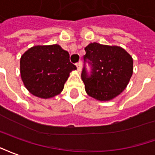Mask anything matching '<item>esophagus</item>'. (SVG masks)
I'll return each mask as SVG.
<instances>
[{
	"label": "esophagus",
	"instance_id": "esophagus-1",
	"mask_svg": "<svg viewBox=\"0 0 155 155\" xmlns=\"http://www.w3.org/2000/svg\"><path fill=\"white\" fill-rule=\"evenodd\" d=\"M76 65H77V68H78V72H80V71L82 70V62L80 61V62H78V63L76 64Z\"/></svg>",
	"mask_w": 155,
	"mask_h": 155
}]
</instances>
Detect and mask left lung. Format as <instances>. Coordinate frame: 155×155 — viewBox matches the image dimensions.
<instances>
[{
  "mask_svg": "<svg viewBox=\"0 0 155 155\" xmlns=\"http://www.w3.org/2000/svg\"><path fill=\"white\" fill-rule=\"evenodd\" d=\"M84 61H88L89 76L85 67L82 79L87 94L98 101L112 100L122 92L133 74V58L119 46L91 43L85 48Z\"/></svg>",
  "mask_w": 155,
  "mask_h": 155,
  "instance_id": "left-lung-1",
  "label": "left lung"
}]
</instances>
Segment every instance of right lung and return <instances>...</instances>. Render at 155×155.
<instances>
[{"instance_id": "add662e5", "label": "right lung", "mask_w": 155, "mask_h": 155, "mask_svg": "<svg viewBox=\"0 0 155 155\" xmlns=\"http://www.w3.org/2000/svg\"><path fill=\"white\" fill-rule=\"evenodd\" d=\"M20 76L34 96L48 99L60 94L70 73L77 68L60 45H36L20 58Z\"/></svg>"}]
</instances>
